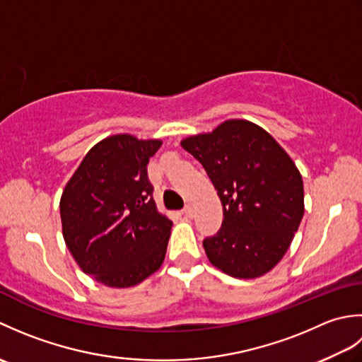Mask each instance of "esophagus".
Returning <instances> with one entry per match:
<instances>
[{"instance_id": "1", "label": "esophagus", "mask_w": 362, "mask_h": 362, "mask_svg": "<svg viewBox=\"0 0 362 362\" xmlns=\"http://www.w3.org/2000/svg\"><path fill=\"white\" fill-rule=\"evenodd\" d=\"M182 213L185 214V218H193L194 216V210H193V206H191V205H187Z\"/></svg>"}]
</instances>
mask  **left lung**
<instances>
[{
    "instance_id": "8db88e82",
    "label": "left lung",
    "mask_w": 362,
    "mask_h": 362,
    "mask_svg": "<svg viewBox=\"0 0 362 362\" xmlns=\"http://www.w3.org/2000/svg\"><path fill=\"white\" fill-rule=\"evenodd\" d=\"M209 174L224 211L204 240L210 263L235 279H257L276 266L303 218V180L264 129L228 119L210 134L182 140Z\"/></svg>"
}]
</instances>
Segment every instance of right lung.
Returning a JSON list of instances; mask_svg holds the SVG:
<instances>
[{
  "label": "right lung",
  "mask_w": 362,
  "mask_h": 362,
  "mask_svg": "<svg viewBox=\"0 0 362 362\" xmlns=\"http://www.w3.org/2000/svg\"><path fill=\"white\" fill-rule=\"evenodd\" d=\"M160 146L129 134L104 138L60 197L66 247L82 271L105 286H135L165 259L173 222L157 211L148 177Z\"/></svg>",
  "instance_id": "obj_1"
}]
</instances>
